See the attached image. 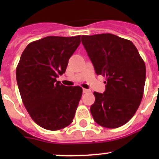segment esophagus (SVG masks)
Here are the masks:
<instances>
[{
	"mask_svg": "<svg viewBox=\"0 0 159 159\" xmlns=\"http://www.w3.org/2000/svg\"><path fill=\"white\" fill-rule=\"evenodd\" d=\"M88 92H90V90L89 89H83V93H88Z\"/></svg>",
	"mask_w": 159,
	"mask_h": 159,
	"instance_id": "34e87169",
	"label": "esophagus"
}]
</instances>
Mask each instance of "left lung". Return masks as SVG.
<instances>
[{"label": "left lung", "instance_id": "left-lung-1", "mask_svg": "<svg viewBox=\"0 0 159 159\" xmlns=\"http://www.w3.org/2000/svg\"><path fill=\"white\" fill-rule=\"evenodd\" d=\"M81 42L98 75L106 78L105 92L94 91L90 111L99 125L116 129L134 116L143 97L145 62L129 40L112 34L82 35Z\"/></svg>", "mask_w": 159, "mask_h": 159}]
</instances>
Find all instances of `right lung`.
I'll return each instance as SVG.
<instances>
[{"instance_id":"obj_1","label":"right lung","mask_w":159,"mask_h":159,"mask_svg":"<svg viewBox=\"0 0 159 159\" xmlns=\"http://www.w3.org/2000/svg\"><path fill=\"white\" fill-rule=\"evenodd\" d=\"M81 36H48L30 43L16 68L20 97L33 121L57 131L72 122L82 95L80 86L66 87L56 78L66 70Z\"/></svg>"}]
</instances>
